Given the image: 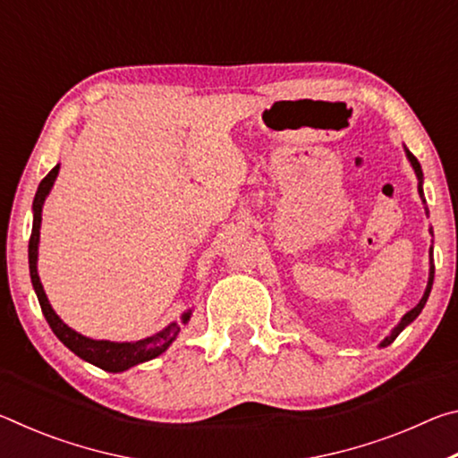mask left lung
Returning <instances> with one entry per match:
<instances>
[{
	"instance_id": "obj_1",
	"label": "left lung",
	"mask_w": 458,
	"mask_h": 458,
	"mask_svg": "<svg viewBox=\"0 0 458 458\" xmlns=\"http://www.w3.org/2000/svg\"><path fill=\"white\" fill-rule=\"evenodd\" d=\"M406 155H408V159H410V164H412V167H414V172H416V175H418V180L422 182V169H420V164H418V159L414 157L412 153H410L408 149H406ZM418 191H420V198H422V201H424V193H422V188L420 185H418ZM426 204V201H424ZM430 232H432V228H430ZM432 281H434V262H432V248H430V276H428V284H426V291H424V297L420 299V303H418L412 311H408L404 317H402V321L398 323V327L394 329L390 335H387L386 339H384V344L382 345H390L394 339H396L400 333H402V329L406 327V325H410L412 323L418 315H420V311L424 309V305H426V299H428V294H430V289H432Z\"/></svg>"
}]
</instances>
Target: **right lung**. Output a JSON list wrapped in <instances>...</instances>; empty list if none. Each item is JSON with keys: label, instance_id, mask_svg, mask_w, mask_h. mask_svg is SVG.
Masks as SVG:
<instances>
[{"label": "right lung", "instance_id": "obj_1", "mask_svg": "<svg viewBox=\"0 0 458 458\" xmlns=\"http://www.w3.org/2000/svg\"><path fill=\"white\" fill-rule=\"evenodd\" d=\"M58 167L56 165L52 172L44 177L38 185L36 198H34V226H32V236H30V246H28V259H30V276H32V284L34 291L38 294V301H40L42 313L46 317V321L54 331L62 344H64L68 350L74 352L79 358L87 360L90 363H95L100 369L106 371H123L131 366H137L141 361H149L157 355L164 353L172 341L177 337L180 333V325L172 323L167 325L164 331H159L157 335L147 337L141 341H135V344H113V341H97V339H89L76 333L74 329L68 327L60 321V317L54 313V309L50 307L48 299H46V293L42 289L40 276H38V268H36V260H38V242H40V222H42V204L48 191L52 190L54 180L58 175ZM190 313L182 315V321L185 323L190 319Z\"/></svg>", "mask_w": 458, "mask_h": 458}]
</instances>
